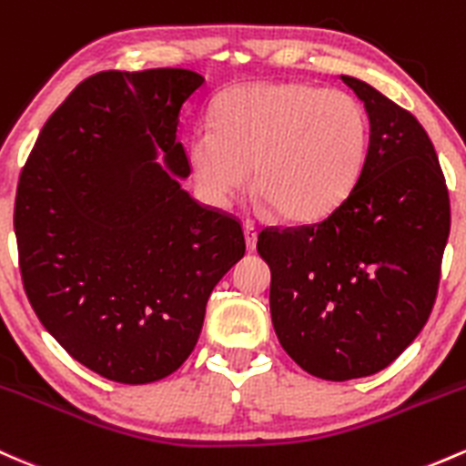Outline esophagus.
<instances>
[{
  "label": "esophagus",
  "instance_id": "34e87169",
  "mask_svg": "<svg viewBox=\"0 0 466 466\" xmlns=\"http://www.w3.org/2000/svg\"><path fill=\"white\" fill-rule=\"evenodd\" d=\"M243 232H245V245H248L249 252H252V249H257V225L245 221Z\"/></svg>",
  "mask_w": 466,
  "mask_h": 466
}]
</instances>
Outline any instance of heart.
I'll list each match as a JSON object with an SVG mask.
<instances>
[{
  "instance_id": "heart-1",
  "label": "heart",
  "mask_w": 466,
  "mask_h": 466,
  "mask_svg": "<svg viewBox=\"0 0 466 466\" xmlns=\"http://www.w3.org/2000/svg\"><path fill=\"white\" fill-rule=\"evenodd\" d=\"M370 126L350 92L303 81H263L228 90L214 126L190 137V166L203 192L228 206L252 183L283 221L327 217L354 190Z\"/></svg>"
}]
</instances>
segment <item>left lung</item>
<instances>
[{
    "label": "left lung",
    "instance_id": "8db88e82",
    "mask_svg": "<svg viewBox=\"0 0 466 466\" xmlns=\"http://www.w3.org/2000/svg\"><path fill=\"white\" fill-rule=\"evenodd\" d=\"M370 115L354 190L325 218L265 228L269 311L291 360L323 380L391 365L436 303L451 209L441 161L416 116L365 81L340 75Z\"/></svg>",
    "mask_w": 466,
    "mask_h": 466
}]
</instances>
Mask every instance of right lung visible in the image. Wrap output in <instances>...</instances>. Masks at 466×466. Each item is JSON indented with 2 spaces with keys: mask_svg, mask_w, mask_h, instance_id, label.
<instances>
[{
  "mask_svg": "<svg viewBox=\"0 0 466 466\" xmlns=\"http://www.w3.org/2000/svg\"><path fill=\"white\" fill-rule=\"evenodd\" d=\"M203 84L183 68L92 75L50 115L19 175L25 296L75 360L124 385L186 362L214 285L245 254L241 221L178 181L190 175L178 116Z\"/></svg>",
  "mask_w": 466,
  "mask_h": 466,
  "instance_id": "1",
  "label": "right lung"
}]
</instances>
